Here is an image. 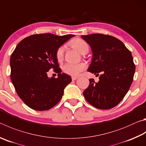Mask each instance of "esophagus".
<instances>
[{
	"label": "esophagus",
	"mask_w": 146,
	"mask_h": 146,
	"mask_svg": "<svg viewBox=\"0 0 146 146\" xmlns=\"http://www.w3.org/2000/svg\"><path fill=\"white\" fill-rule=\"evenodd\" d=\"M78 78V76H72V77H71V79H72L73 81H74V80H76V79H77Z\"/></svg>",
	"instance_id": "esophagus-1"
}]
</instances>
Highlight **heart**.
<instances>
[{"label":"heart","instance_id":"heart-1","mask_svg":"<svg viewBox=\"0 0 146 146\" xmlns=\"http://www.w3.org/2000/svg\"><path fill=\"white\" fill-rule=\"evenodd\" d=\"M70 46L77 50L81 54H86L89 52V47L88 44L83 39L76 38L73 39L70 43ZM64 48L60 46L56 51V59L58 62H61L64 58ZM86 66L83 62L73 64V63L67 62L62 66V69L63 72L71 76H76L86 69Z\"/></svg>","mask_w":146,"mask_h":146}]
</instances>
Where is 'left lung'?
Masks as SVG:
<instances>
[{
	"instance_id": "1",
	"label": "left lung",
	"mask_w": 146,
	"mask_h": 146,
	"mask_svg": "<svg viewBox=\"0 0 146 146\" xmlns=\"http://www.w3.org/2000/svg\"><path fill=\"white\" fill-rule=\"evenodd\" d=\"M91 46L92 60L87 71L99 76L84 91V98L93 107L108 110L125 96L133 80L135 66L131 53L117 38L102 34L82 36Z\"/></svg>"
}]
</instances>
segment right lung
I'll use <instances>...</instances> for the list:
<instances>
[{"label": "right lung", "instance_id": "obj_1", "mask_svg": "<svg viewBox=\"0 0 146 146\" xmlns=\"http://www.w3.org/2000/svg\"><path fill=\"white\" fill-rule=\"evenodd\" d=\"M73 36L34 34L21 41L13 51L10 58L11 79L18 96L32 109L49 110L62 98L71 78L61 73L55 54ZM50 68L58 73L57 78H48L47 72Z\"/></svg>", "mask_w": 146, "mask_h": 146}]
</instances>
